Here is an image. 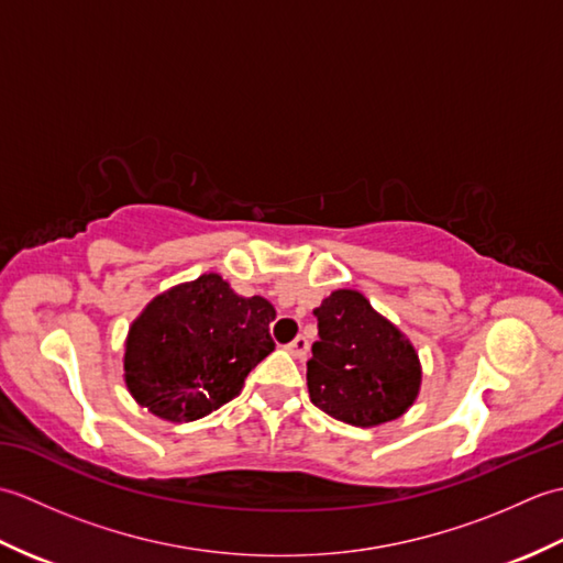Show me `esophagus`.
Returning <instances> with one entry per match:
<instances>
[{"label": "esophagus", "instance_id": "1", "mask_svg": "<svg viewBox=\"0 0 563 563\" xmlns=\"http://www.w3.org/2000/svg\"><path fill=\"white\" fill-rule=\"evenodd\" d=\"M288 351L295 355V357H305L307 351H309V341L305 336H297L295 341L288 343Z\"/></svg>", "mask_w": 563, "mask_h": 563}]
</instances>
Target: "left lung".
I'll return each mask as SVG.
<instances>
[{"label":"left lung","instance_id":"obj_1","mask_svg":"<svg viewBox=\"0 0 563 563\" xmlns=\"http://www.w3.org/2000/svg\"><path fill=\"white\" fill-rule=\"evenodd\" d=\"M319 341L307 361L309 399L343 423L394 421L413 404L421 365L404 333L361 292L336 290L314 309Z\"/></svg>","mask_w":563,"mask_h":563}]
</instances>
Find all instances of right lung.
<instances>
[{
  "instance_id": "add662e5",
  "label": "right lung",
  "mask_w": 563,
  "mask_h": 563,
  "mask_svg": "<svg viewBox=\"0 0 563 563\" xmlns=\"http://www.w3.org/2000/svg\"><path fill=\"white\" fill-rule=\"evenodd\" d=\"M275 309L236 295L218 273L164 292L147 305L125 343V382L140 406L184 423L232 401L275 343Z\"/></svg>"
}]
</instances>
